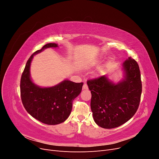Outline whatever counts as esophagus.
Wrapping results in <instances>:
<instances>
[{
	"label": "esophagus",
	"instance_id": "34e87169",
	"mask_svg": "<svg viewBox=\"0 0 159 159\" xmlns=\"http://www.w3.org/2000/svg\"><path fill=\"white\" fill-rule=\"evenodd\" d=\"M88 89V86L86 84H84L83 85V89Z\"/></svg>",
	"mask_w": 159,
	"mask_h": 159
}]
</instances>
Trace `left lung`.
<instances>
[{"instance_id":"8db88e82","label":"left lung","mask_w":159,"mask_h":159,"mask_svg":"<svg viewBox=\"0 0 159 159\" xmlns=\"http://www.w3.org/2000/svg\"><path fill=\"white\" fill-rule=\"evenodd\" d=\"M123 67L124 79L117 84L106 75L87 81L94 121L102 128L113 129L126 123L140 103L142 84L137 62L129 57Z\"/></svg>"}]
</instances>
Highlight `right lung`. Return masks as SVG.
Here are the masks:
<instances>
[{"instance_id":"add662e5","label":"right lung","mask_w":159,"mask_h":159,"mask_svg":"<svg viewBox=\"0 0 159 159\" xmlns=\"http://www.w3.org/2000/svg\"><path fill=\"white\" fill-rule=\"evenodd\" d=\"M49 43L36 51L26 62L20 80V95L22 104L32 117L47 125H57L68 119L72 103L82 89L84 83H75L66 80L50 88H40L32 82L30 67L34 56L48 48H57Z\"/></svg>"}]
</instances>
